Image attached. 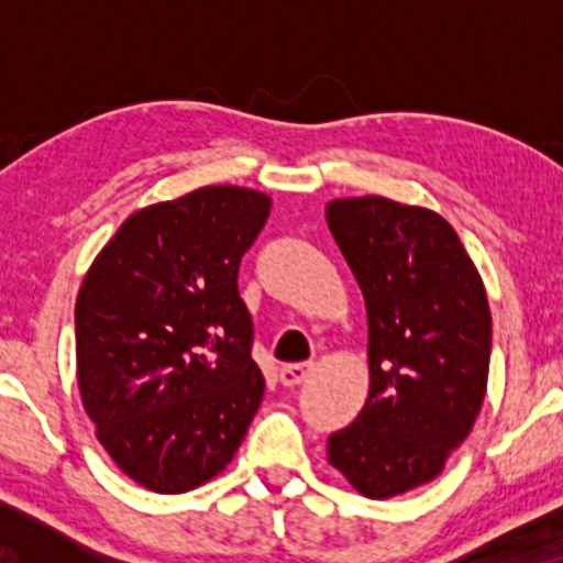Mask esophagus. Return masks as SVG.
<instances>
[{
    "mask_svg": "<svg viewBox=\"0 0 563 563\" xmlns=\"http://www.w3.org/2000/svg\"><path fill=\"white\" fill-rule=\"evenodd\" d=\"M314 371V363H301V365H283L280 367V384L283 386H299L309 378V373Z\"/></svg>",
    "mask_w": 563,
    "mask_h": 563,
    "instance_id": "34e87169",
    "label": "esophagus"
}]
</instances>
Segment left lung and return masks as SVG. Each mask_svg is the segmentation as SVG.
I'll use <instances>...</instances> for the list:
<instances>
[{
	"instance_id": "left-lung-1",
	"label": "left lung",
	"mask_w": 563,
	"mask_h": 563,
	"mask_svg": "<svg viewBox=\"0 0 563 563\" xmlns=\"http://www.w3.org/2000/svg\"><path fill=\"white\" fill-rule=\"evenodd\" d=\"M328 228L365 296L371 389L328 463L373 500L442 474L479 416L493 314L452 224L384 196L333 198Z\"/></svg>"
}]
</instances>
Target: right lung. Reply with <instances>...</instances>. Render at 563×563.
<instances>
[{
    "label": "right lung",
    "mask_w": 563,
    "mask_h": 563,
    "mask_svg": "<svg viewBox=\"0 0 563 563\" xmlns=\"http://www.w3.org/2000/svg\"><path fill=\"white\" fill-rule=\"evenodd\" d=\"M273 198L206 185L126 217L76 296V380L97 442L140 487L228 468L264 397L238 267Z\"/></svg>",
    "instance_id": "right-lung-1"
}]
</instances>
